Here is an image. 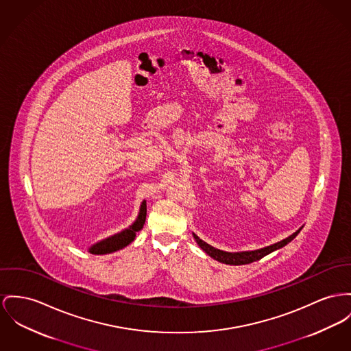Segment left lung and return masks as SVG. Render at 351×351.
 Wrapping results in <instances>:
<instances>
[{
    "label": "left lung",
    "instance_id": "obj_1",
    "mask_svg": "<svg viewBox=\"0 0 351 351\" xmlns=\"http://www.w3.org/2000/svg\"><path fill=\"white\" fill-rule=\"evenodd\" d=\"M302 230V228H300L295 233L289 235L287 238L282 239L280 242L274 243V245H270V246H266V247H262V249H258V250H252V252H238V253H229V252H223V250H219V249H215L209 243H206L205 241H202L197 234L193 233V237L195 239V242L198 243V246L211 258H214L215 261L218 262H222V263H226V265H247V263H252V262H256L258 259L278 250L280 247L286 246L289 242H291L298 233Z\"/></svg>",
    "mask_w": 351,
    "mask_h": 351
}]
</instances>
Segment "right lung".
Segmentation results:
<instances>
[{
    "mask_svg": "<svg viewBox=\"0 0 351 351\" xmlns=\"http://www.w3.org/2000/svg\"><path fill=\"white\" fill-rule=\"evenodd\" d=\"M145 219H146V201H142L138 215H137L136 221L129 228L95 242L88 249V252L90 254L101 256V254H110V253H114L117 250L126 247L136 239V235L143 228Z\"/></svg>",
    "mask_w": 351,
    "mask_h": 351,
    "instance_id": "right-lung-1",
    "label": "right lung"
}]
</instances>
